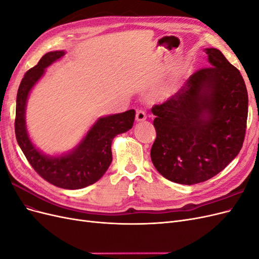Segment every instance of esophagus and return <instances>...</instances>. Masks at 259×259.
<instances>
[{"instance_id":"obj_1","label":"esophagus","mask_w":259,"mask_h":259,"mask_svg":"<svg viewBox=\"0 0 259 259\" xmlns=\"http://www.w3.org/2000/svg\"><path fill=\"white\" fill-rule=\"evenodd\" d=\"M147 119V114L144 110H137L136 112V121L138 122H142L145 121Z\"/></svg>"}]
</instances>
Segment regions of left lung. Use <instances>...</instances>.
Instances as JSON below:
<instances>
[{"label":"left lung","instance_id":"obj_1","mask_svg":"<svg viewBox=\"0 0 259 259\" xmlns=\"http://www.w3.org/2000/svg\"><path fill=\"white\" fill-rule=\"evenodd\" d=\"M205 51L210 67L199 69L175 95L151 109L156 116L152 163L163 177L182 185L206 182L221 173L245 137L244 80L221 51Z\"/></svg>","mask_w":259,"mask_h":259}]
</instances>
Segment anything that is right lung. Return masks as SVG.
<instances>
[{
    "label": "right lung",
    "mask_w": 259,
    "mask_h": 259,
    "mask_svg": "<svg viewBox=\"0 0 259 259\" xmlns=\"http://www.w3.org/2000/svg\"><path fill=\"white\" fill-rule=\"evenodd\" d=\"M65 55L56 51L45 54L37 65L26 72L20 82L16 99L15 134L28 162L46 182L64 189H81L96 183L104 176L112 161L113 138L133 127L135 110L109 115L93 125L80 145L66 155L50 158L36 150L30 142L25 121V110L29 92L43 75L44 70Z\"/></svg>",
    "instance_id": "add662e5"
}]
</instances>
